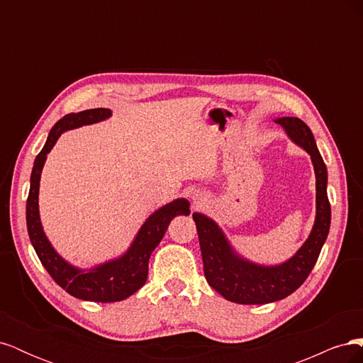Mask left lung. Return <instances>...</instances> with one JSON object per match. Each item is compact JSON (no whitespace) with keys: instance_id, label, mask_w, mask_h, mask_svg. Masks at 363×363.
<instances>
[{"instance_id":"left-lung-1","label":"left lung","mask_w":363,"mask_h":363,"mask_svg":"<svg viewBox=\"0 0 363 363\" xmlns=\"http://www.w3.org/2000/svg\"><path fill=\"white\" fill-rule=\"evenodd\" d=\"M295 144L309 152L316 175V218L309 239L296 255L279 267H260L238 257L218 225L201 213L192 218L199 232L207 283L225 300L238 304H267L286 298L309 277L330 228L327 196V168L316 148L311 128L300 118L276 119Z\"/></svg>"}]
</instances>
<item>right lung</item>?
Segmentation results:
<instances>
[{"label": "right lung", "instance_id": "right-lung-1", "mask_svg": "<svg viewBox=\"0 0 363 363\" xmlns=\"http://www.w3.org/2000/svg\"><path fill=\"white\" fill-rule=\"evenodd\" d=\"M111 115V108L98 107L79 113L65 115L60 121H57L56 125L50 131L47 144L43 145L42 151L36 156L35 167L31 171L30 192L27 199L28 236L43 268L48 271L52 280L69 295L75 296V298L96 303L121 301L144 286L148 277L150 256L152 250L159 245L164 232H167L171 219L177 215L191 213L189 201L183 199L160 207L142 225L135 242L131 244L130 250L123 257L107 262L104 265L87 272L71 267L54 251L42 230L38 207L39 182L43 163H45L47 155L63 131L98 123V121H103Z\"/></svg>", "mask_w": 363, "mask_h": 363}]
</instances>
